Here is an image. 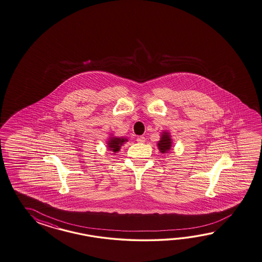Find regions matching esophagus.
Wrapping results in <instances>:
<instances>
[{
	"instance_id": "34e87169",
	"label": "esophagus",
	"mask_w": 262,
	"mask_h": 262,
	"mask_svg": "<svg viewBox=\"0 0 262 262\" xmlns=\"http://www.w3.org/2000/svg\"><path fill=\"white\" fill-rule=\"evenodd\" d=\"M136 141H137L138 143H144V142L146 141V138H145L144 136H138V137H137V139H136Z\"/></svg>"
}]
</instances>
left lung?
Returning <instances> with one entry per match:
<instances>
[{"label":"left lung","mask_w":262,"mask_h":262,"mask_svg":"<svg viewBox=\"0 0 262 262\" xmlns=\"http://www.w3.org/2000/svg\"><path fill=\"white\" fill-rule=\"evenodd\" d=\"M171 144H172V141L170 138V134L167 132H164L161 135V139L157 144L161 154H166L171 148Z\"/></svg>","instance_id":"8db88e82"}]
</instances>
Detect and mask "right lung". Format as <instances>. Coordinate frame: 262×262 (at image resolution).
<instances>
[{"instance_id":"obj_1","label":"right lung","mask_w":262,"mask_h":262,"mask_svg":"<svg viewBox=\"0 0 262 262\" xmlns=\"http://www.w3.org/2000/svg\"><path fill=\"white\" fill-rule=\"evenodd\" d=\"M127 141L124 137H111L108 141V147L112 151L117 152L119 151L122 145Z\"/></svg>"}]
</instances>
